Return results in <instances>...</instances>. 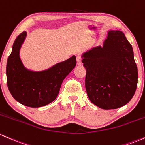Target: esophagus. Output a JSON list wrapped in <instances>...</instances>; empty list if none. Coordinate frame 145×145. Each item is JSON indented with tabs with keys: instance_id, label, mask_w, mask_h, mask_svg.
Here are the masks:
<instances>
[{
	"instance_id": "34e87169",
	"label": "esophagus",
	"mask_w": 145,
	"mask_h": 145,
	"mask_svg": "<svg viewBox=\"0 0 145 145\" xmlns=\"http://www.w3.org/2000/svg\"><path fill=\"white\" fill-rule=\"evenodd\" d=\"M81 60H82V59H81V57L80 56H77V64L78 66H79V65L81 64Z\"/></svg>"
}]
</instances>
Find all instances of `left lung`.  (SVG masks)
<instances>
[{
  "label": "left lung",
  "instance_id": "1",
  "mask_svg": "<svg viewBox=\"0 0 145 145\" xmlns=\"http://www.w3.org/2000/svg\"><path fill=\"white\" fill-rule=\"evenodd\" d=\"M86 69L85 85L90 101L105 110L129 103L136 92L138 68L131 44L124 33L110 31L103 47L83 55Z\"/></svg>",
  "mask_w": 145,
  "mask_h": 145
}]
</instances>
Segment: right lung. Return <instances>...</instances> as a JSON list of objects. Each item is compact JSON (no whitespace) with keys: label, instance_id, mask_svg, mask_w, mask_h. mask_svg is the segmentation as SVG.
<instances>
[{"label":"right lung","instance_id":"add662e5","mask_svg":"<svg viewBox=\"0 0 145 145\" xmlns=\"http://www.w3.org/2000/svg\"><path fill=\"white\" fill-rule=\"evenodd\" d=\"M27 32L16 37L7 63L6 74L8 88L17 101L30 108H40L51 103L59 94L64 78L75 67L76 57L55 65L40 72L29 71L20 59V48Z\"/></svg>","mask_w":145,"mask_h":145}]
</instances>
